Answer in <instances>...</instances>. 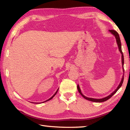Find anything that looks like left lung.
Listing matches in <instances>:
<instances>
[{
	"instance_id": "8db88e82",
	"label": "left lung",
	"mask_w": 130,
	"mask_h": 130,
	"mask_svg": "<svg viewBox=\"0 0 130 130\" xmlns=\"http://www.w3.org/2000/svg\"><path fill=\"white\" fill-rule=\"evenodd\" d=\"M110 32H111L113 36H115L116 39V42H117V44L118 45V47H119V51L120 52L121 54H122V65H123V72L124 71V67H123V65H124V56H123V52H122V46H121V42H120V37L119 36V34L118 33L117 31H116L115 30H109ZM123 80H124V74H123V78L122 79V80H121V82L120 83V84L119 85L118 87L117 88V89H116L115 91H114V92H113L111 94H109V96H108L107 97H105L104 98H103V99H93V98H87L86 96H85L84 95H83V93H81V90L80 89V87H79V85H77V89L78 91V92L81 94V95L84 98H85V99H87L88 100H89V101H91V102H97V103H101V102H105V101H107V100H108L109 99H110L111 98L112 96L114 94L116 93V92L118 91V89L120 88L121 87V86L122 85V84L123 83Z\"/></svg>"
}]
</instances>
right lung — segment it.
<instances>
[{
  "label": "right lung",
  "instance_id": "obj_1",
  "mask_svg": "<svg viewBox=\"0 0 130 130\" xmlns=\"http://www.w3.org/2000/svg\"><path fill=\"white\" fill-rule=\"evenodd\" d=\"M58 89H57V91H56V93H55L54 94V95H53V96L52 97V98H50L49 99H48L47 100H46V101H45V102H47V101H49V100H51V99H52L53 98V97H54V96L55 95H56V93H57V92H58Z\"/></svg>",
  "mask_w": 130,
  "mask_h": 130
}]
</instances>
